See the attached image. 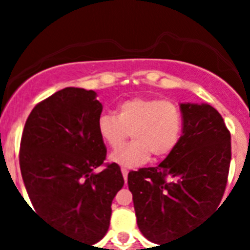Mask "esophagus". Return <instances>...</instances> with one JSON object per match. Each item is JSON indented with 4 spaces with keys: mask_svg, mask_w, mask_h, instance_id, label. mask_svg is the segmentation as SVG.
<instances>
[{
    "mask_svg": "<svg viewBox=\"0 0 250 250\" xmlns=\"http://www.w3.org/2000/svg\"><path fill=\"white\" fill-rule=\"evenodd\" d=\"M121 173H123L124 180H125V183H126V180H127V174H129V170H127L126 167H121Z\"/></svg>",
    "mask_w": 250,
    "mask_h": 250,
    "instance_id": "obj_1",
    "label": "esophagus"
}]
</instances>
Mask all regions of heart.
<instances>
[{
  "instance_id": "b5f03b06",
  "label": "heart",
  "mask_w": 250,
  "mask_h": 250,
  "mask_svg": "<svg viewBox=\"0 0 250 250\" xmlns=\"http://www.w3.org/2000/svg\"><path fill=\"white\" fill-rule=\"evenodd\" d=\"M183 130L182 111L171 101L154 98H132L120 103L116 116L99 118L98 131L110 147H117L132 132L134 141L110 154V161L123 167L145 164L151 154L165 158L178 145Z\"/></svg>"
}]
</instances>
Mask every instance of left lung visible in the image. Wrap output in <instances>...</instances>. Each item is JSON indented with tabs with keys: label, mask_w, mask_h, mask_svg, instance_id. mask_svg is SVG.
<instances>
[{
	"label": "left lung",
	"mask_w": 250,
	"mask_h": 250,
	"mask_svg": "<svg viewBox=\"0 0 250 250\" xmlns=\"http://www.w3.org/2000/svg\"><path fill=\"white\" fill-rule=\"evenodd\" d=\"M183 134L158 167L130 171L138 227L152 243L184 235L215 210L224 194L231 159L230 132L208 104H180Z\"/></svg>",
	"instance_id": "left-lung-1"
}]
</instances>
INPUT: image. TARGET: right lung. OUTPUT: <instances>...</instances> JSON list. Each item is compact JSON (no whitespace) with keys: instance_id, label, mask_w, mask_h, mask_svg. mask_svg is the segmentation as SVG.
<instances>
[{"instance_id":"1","label":"right lung","mask_w":250,"mask_h":250,"mask_svg":"<svg viewBox=\"0 0 250 250\" xmlns=\"http://www.w3.org/2000/svg\"><path fill=\"white\" fill-rule=\"evenodd\" d=\"M98 94L66 87L31 111L22 132L20 167L36 213L68 237L90 246L110 225L111 203L124 185L118 164H104L98 131L103 105Z\"/></svg>"}]
</instances>
